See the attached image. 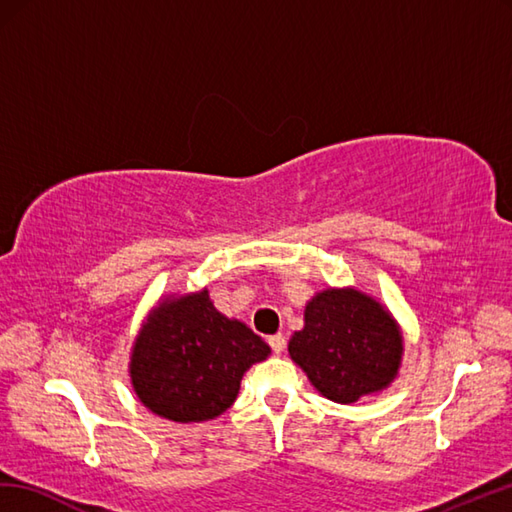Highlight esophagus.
Here are the masks:
<instances>
[{
  "label": "esophagus",
  "mask_w": 512,
  "mask_h": 512,
  "mask_svg": "<svg viewBox=\"0 0 512 512\" xmlns=\"http://www.w3.org/2000/svg\"><path fill=\"white\" fill-rule=\"evenodd\" d=\"M268 344L272 347V351H275V353H281V351L285 349V336H283V334L270 336V338H268Z\"/></svg>",
  "instance_id": "obj_1"
}]
</instances>
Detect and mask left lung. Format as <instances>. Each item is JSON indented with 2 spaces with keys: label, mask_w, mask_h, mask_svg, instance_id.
Instances as JSON below:
<instances>
[{
  "label": "left lung",
  "mask_w": 512,
  "mask_h": 512,
  "mask_svg": "<svg viewBox=\"0 0 512 512\" xmlns=\"http://www.w3.org/2000/svg\"><path fill=\"white\" fill-rule=\"evenodd\" d=\"M290 358L320 395L355 403L390 386L403 355V336L386 307L360 290L327 288L305 305Z\"/></svg>",
  "instance_id": "left-lung-1"
}]
</instances>
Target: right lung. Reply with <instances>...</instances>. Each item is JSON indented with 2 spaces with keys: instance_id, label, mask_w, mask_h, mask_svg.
<instances>
[{
  "instance_id": "right-lung-1",
  "label": "right lung",
  "mask_w": 512,
  "mask_h": 512,
  "mask_svg": "<svg viewBox=\"0 0 512 512\" xmlns=\"http://www.w3.org/2000/svg\"><path fill=\"white\" fill-rule=\"evenodd\" d=\"M268 355V344L220 314L205 288L159 301L135 338L128 373L150 412L200 423L231 408L244 373Z\"/></svg>"
}]
</instances>
